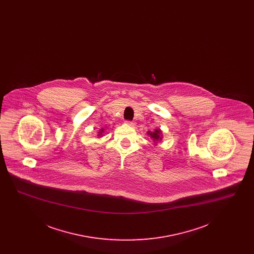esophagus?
I'll return each instance as SVG.
<instances>
[{"label": "esophagus", "instance_id": "34e87169", "mask_svg": "<svg viewBox=\"0 0 254 254\" xmlns=\"http://www.w3.org/2000/svg\"><path fill=\"white\" fill-rule=\"evenodd\" d=\"M127 124L128 126H130V127H134V126H135V123H134V122L127 121Z\"/></svg>", "mask_w": 254, "mask_h": 254}]
</instances>
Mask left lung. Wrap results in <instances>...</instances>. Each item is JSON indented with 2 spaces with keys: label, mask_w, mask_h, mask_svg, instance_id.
Listing matches in <instances>:
<instances>
[{
  "label": "left lung",
  "mask_w": 254,
  "mask_h": 254,
  "mask_svg": "<svg viewBox=\"0 0 254 254\" xmlns=\"http://www.w3.org/2000/svg\"><path fill=\"white\" fill-rule=\"evenodd\" d=\"M147 135H149L151 137V139L156 143L157 141L162 140V130L161 129H155L154 131H148Z\"/></svg>",
  "instance_id": "8db88e82"
}]
</instances>
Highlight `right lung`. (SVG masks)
Wrapping results in <instances>:
<instances>
[{
	"label": "right lung",
	"mask_w": 254,
	"mask_h": 254,
	"mask_svg": "<svg viewBox=\"0 0 254 254\" xmlns=\"http://www.w3.org/2000/svg\"><path fill=\"white\" fill-rule=\"evenodd\" d=\"M103 133H104V129L102 128V129H100V131H98V136H99V137H102Z\"/></svg>",
	"instance_id": "obj_1"
}]
</instances>
